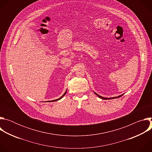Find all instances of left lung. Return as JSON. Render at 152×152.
<instances>
[{
  "instance_id": "obj_1",
  "label": "left lung",
  "mask_w": 152,
  "mask_h": 152,
  "mask_svg": "<svg viewBox=\"0 0 152 152\" xmlns=\"http://www.w3.org/2000/svg\"><path fill=\"white\" fill-rule=\"evenodd\" d=\"M99 98H100V99H103V100H109V99H116V98H118V97H121L123 94H122V95H120V96H118V97H111V98H106V97H102V96H99V94H97V93H96L95 92H94Z\"/></svg>"
}]
</instances>
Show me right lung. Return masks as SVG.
<instances>
[{
	"label": "right lung",
	"instance_id": "1",
	"mask_svg": "<svg viewBox=\"0 0 152 152\" xmlns=\"http://www.w3.org/2000/svg\"><path fill=\"white\" fill-rule=\"evenodd\" d=\"M66 92H67V91L64 93V94H63V95H62V96H61L60 98H59V99H56V100H51V102H55V101H57V100H60L61 99H62V98L63 97V96H65V94H66Z\"/></svg>",
	"mask_w": 152,
	"mask_h": 152
}]
</instances>
